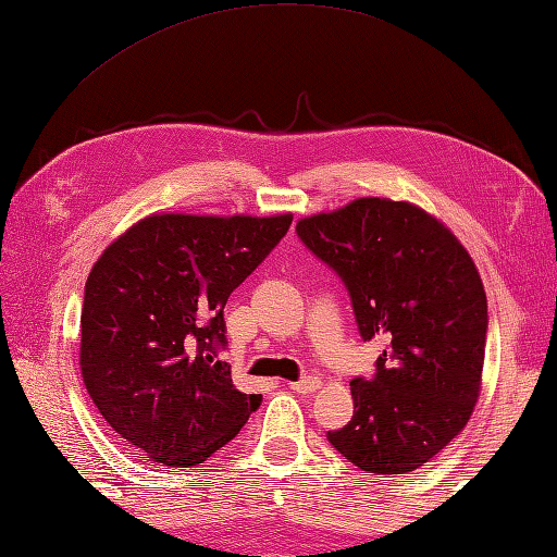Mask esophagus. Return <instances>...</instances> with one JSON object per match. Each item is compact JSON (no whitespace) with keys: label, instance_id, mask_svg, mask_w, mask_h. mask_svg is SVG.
Here are the masks:
<instances>
[{"label":"esophagus","instance_id":"1","mask_svg":"<svg viewBox=\"0 0 557 557\" xmlns=\"http://www.w3.org/2000/svg\"><path fill=\"white\" fill-rule=\"evenodd\" d=\"M320 386H322V381L318 376H306L301 381H294L292 383V391L301 393V395H308V393H315Z\"/></svg>","mask_w":557,"mask_h":557}]
</instances>
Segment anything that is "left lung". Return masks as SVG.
<instances>
[{"mask_svg":"<svg viewBox=\"0 0 557 557\" xmlns=\"http://www.w3.org/2000/svg\"><path fill=\"white\" fill-rule=\"evenodd\" d=\"M348 287L372 379H352V419L326 440L367 473L403 475L459 435L480 397L487 296L449 227L411 202L360 197L296 223Z\"/></svg>","mask_w":557,"mask_h":557,"instance_id":"8db88e82","label":"left lung"}]
</instances>
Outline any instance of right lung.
<instances>
[{
    "label": "right lung",
    "instance_id": "1",
    "mask_svg": "<svg viewBox=\"0 0 557 557\" xmlns=\"http://www.w3.org/2000/svg\"><path fill=\"white\" fill-rule=\"evenodd\" d=\"M292 213H152L91 268L79 367L108 425L146 459L190 468L227 445L261 395L233 386L223 308L277 242Z\"/></svg>",
    "mask_w": 557,
    "mask_h": 557
}]
</instances>
